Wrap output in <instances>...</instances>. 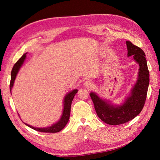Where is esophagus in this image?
<instances>
[{"instance_id":"1","label":"esophagus","mask_w":160,"mask_h":160,"mask_svg":"<svg viewBox=\"0 0 160 160\" xmlns=\"http://www.w3.org/2000/svg\"><path fill=\"white\" fill-rule=\"evenodd\" d=\"M84 86L85 87V88H87L91 89L92 87H93V83H92L91 81H87L85 82Z\"/></svg>"}]
</instances>
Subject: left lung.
Listing matches in <instances>:
<instances>
[{
	"instance_id": "1",
	"label": "left lung",
	"mask_w": 160,
	"mask_h": 160,
	"mask_svg": "<svg viewBox=\"0 0 160 160\" xmlns=\"http://www.w3.org/2000/svg\"><path fill=\"white\" fill-rule=\"evenodd\" d=\"M128 56H133L139 65L138 78L131 91L130 95L121 105H113L108 101L100 99L96 93L91 92L95 109L98 117L105 123L118 125L129 122L141 112L146 102L149 73L146 55L143 51L132 42L126 41Z\"/></svg>"
}]
</instances>
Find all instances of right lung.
I'll use <instances>...</instances> for the list:
<instances>
[{"label":"right lung","instance_id":"1","mask_svg":"<svg viewBox=\"0 0 160 160\" xmlns=\"http://www.w3.org/2000/svg\"><path fill=\"white\" fill-rule=\"evenodd\" d=\"M27 56V53H25L20 59L18 60V61L16 62L15 64L14 65L11 71V83H10V90H11V89L14 84V80H15V78L17 77V75L18 73V72L21 67L22 65L23 64L24 61L25 60V58ZM77 89H74L73 91H72L69 92V93H67L65 98H64V108H63V111H62V114L60 120L59 122H57L56 123L52 125V126L51 127H48V128H34L30 125H28L25 123L27 126L29 128L35 129L36 131H38V132H44V133H57L59 132L60 131H61L62 129H63L67 122H69V117H70V111H71V103L72 101L74 98L75 95L77 93Z\"/></svg>","mask_w":160,"mask_h":160}]
</instances>
